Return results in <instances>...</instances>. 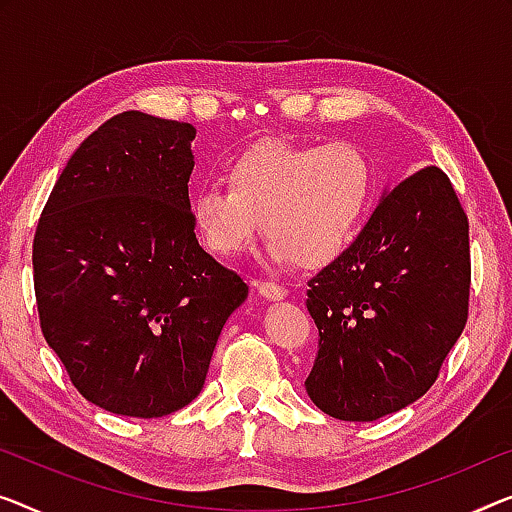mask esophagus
Wrapping results in <instances>:
<instances>
[{"label": "esophagus", "instance_id": "esophagus-1", "mask_svg": "<svg viewBox=\"0 0 512 512\" xmlns=\"http://www.w3.org/2000/svg\"><path fill=\"white\" fill-rule=\"evenodd\" d=\"M257 292L269 301H280L287 296V287L278 285V282H271V280H262V282H257Z\"/></svg>", "mask_w": 512, "mask_h": 512}]
</instances>
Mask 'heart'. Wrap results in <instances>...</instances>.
<instances>
[{
	"label": "heart",
	"mask_w": 512,
	"mask_h": 512,
	"mask_svg": "<svg viewBox=\"0 0 512 512\" xmlns=\"http://www.w3.org/2000/svg\"><path fill=\"white\" fill-rule=\"evenodd\" d=\"M225 186L195 190L190 220L211 253H246L259 230L271 234L273 262L322 266L352 246L372 197V165L352 142L259 140L223 172Z\"/></svg>",
	"instance_id": "obj_1"
}]
</instances>
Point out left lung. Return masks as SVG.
Listing matches in <instances>:
<instances>
[{
    "label": "left lung",
    "instance_id": "8db88e82",
    "mask_svg": "<svg viewBox=\"0 0 512 512\" xmlns=\"http://www.w3.org/2000/svg\"><path fill=\"white\" fill-rule=\"evenodd\" d=\"M319 329L305 391L340 421H377L421 398L469 317V220L451 179L423 167L358 239L308 280Z\"/></svg>",
    "mask_w": 512,
    "mask_h": 512
}]
</instances>
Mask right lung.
I'll list each match as a JSON object with an SVG mask.
<instances>
[{
  "label": "right lung",
  "mask_w": 512,
  "mask_h": 512,
  "mask_svg": "<svg viewBox=\"0 0 512 512\" xmlns=\"http://www.w3.org/2000/svg\"><path fill=\"white\" fill-rule=\"evenodd\" d=\"M195 128L128 110L68 160L38 218L43 338L82 398L158 418L200 395L248 285L197 243L188 211Z\"/></svg>",
  "instance_id": "right-lung-1"
}]
</instances>
